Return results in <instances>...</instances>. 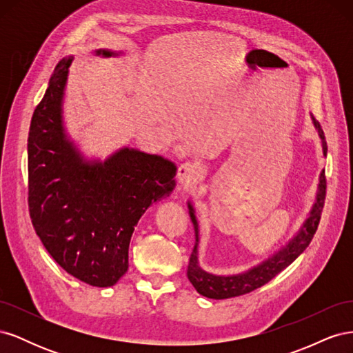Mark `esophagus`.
I'll list each match as a JSON object with an SVG mask.
<instances>
[{
    "mask_svg": "<svg viewBox=\"0 0 353 353\" xmlns=\"http://www.w3.org/2000/svg\"><path fill=\"white\" fill-rule=\"evenodd\" d=\"M201 179V170L194 163H183L178 168V181L183 185H193Z\"/></svg>",
    "mask_w": 353,
    "mask_h": 353,
    "instance_id": "1",
    "label": "esophagus"
}]
</instances>
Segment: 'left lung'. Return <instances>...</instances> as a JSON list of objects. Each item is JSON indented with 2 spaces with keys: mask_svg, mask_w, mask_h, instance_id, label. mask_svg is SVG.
<instances>
[{
  "mask_svg": "<svg viewBox=\"0 0 353 353\" xmlns=\"http://www.w3.org/2000/svg\"><path fill=\"white\" fill-rule=\"evenodd\" d=\"M312 123L318 132L319 140H321L323 147V156H327V143L325 137L321 130V125H319L315 117L311 114ZM324 200H325V176L324 170L319 174V183L318 190L315 196V203L312 205L311 210H309V215L302 223V227L294 234L293 239L288 241L285 245L275 252L268 259L262 261L253 268L244 271L241 274H232V275H216L205 271L199 263V222L196 218V210L188 201V213L191 222H193L194 234H196V243L194 249L191 252L190 262H188V270L187 276L190 283L194 285L196 290L205 297L209 299H228V297H236L245 293H250L256 288L262 287L268 281H271L276 274H280L284 268H287L299 254L307 248L309 243L314 239V234L318 228L319 219H321V212L324 208Z\"/></svg>",
  "mask_w": 353,
  "mask_h": 353,
  "instance_id": "1",
  "label": "left lung"
}]
</instances>
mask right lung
<instances>
[{
  "instance_id": "add662e5",
  "label": "right lung",
  "mask_w": 353,
  "mask_h": 353,
  "mask_svg": "<svg viewBox=\"0 0 353 353\" xmlns=\"http://www.w3.org/2000/svg\"><path fill=\"white\" fill-rule=\"evenodd\" d=\"M121 54L95 50V56ZM72 60L59 61L30 121L29 212L37 236L63 270L90 285L110 287L128 271L143 213L174 191L176 166L130 147L104 160L81 153L63 121Z\"/></svg>"
}]
</instances>
